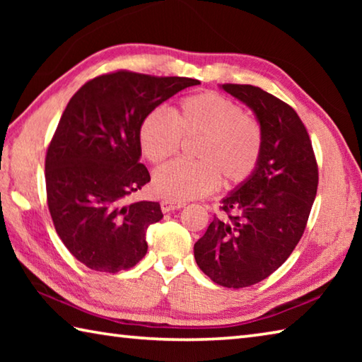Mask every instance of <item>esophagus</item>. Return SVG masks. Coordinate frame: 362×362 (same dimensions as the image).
Here are the masks:
<instances>
[{"instance_id":"34e87169","label":"esophagus","mask_w":362,"mask_h":362,"mask_svg":"<svg viewBox=\"0 0 362 362\" xmlns=\"http://www.w3.org/2000/svg\"><path fill=\"white\" fill-rule=\"evenodd\" d=\"M185 207V203L183 201H173V199H163L161 201V209L163 212H170V211H177Z\"/></svg>"}]
</instances>
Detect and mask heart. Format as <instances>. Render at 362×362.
Wrapping results in <instances>:
<instances>
[{"instance_id": "b5f03b06", "label": "heart", "mask_w": 362, "mask_h": 362, "mask_svg": "<svg viewBox=\"0 0 362 362\" xmlns=\"http://www.w3.org/2000/svg\"><path fill=\"white\" fill-rule=\"evenodd\" d=\"M182 139H199L193 153L198 161H173L153 177L155 192L173 201L211 193L218 179L225 187L247 180L260 161L263 146L259 121L216 93L187 97L173 110V116L151 110L139 126L140 150L153 164L174 156Z\"/></svg>"}]
</instances>
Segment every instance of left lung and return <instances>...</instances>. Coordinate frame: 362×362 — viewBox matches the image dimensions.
I'll return each instance as SVG.
<instances>
[{
    "mask_svg": "<svg viewBox=\"0 0 362 362\" xmlns=\"http://www.w3.org/2000/svg\"><path fill=\"white\" fill-rule=\"evenodd\" d=\"M252 110L263 146L254 174L222 199L194 244V259L214 283L241 289L260 283L289 259L316 198L317 164L296 110L250 84H222Z\"/></svg>",
    "mask_w": 362,
    "mask_h": 362,
    "instance_id": "8db88e82",
    "label": "left lung"
}]
</instances>
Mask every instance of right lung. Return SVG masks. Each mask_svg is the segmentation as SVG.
Segmentation results:
<instances>
[{
	"mask_svg": "<svg viewBox=\"0 0 362 362\" xmlns=\"http://www.w3.org/2000/svg\"><path fill=\"white\" fill-rule=\"evenodd\" d=\"M198 79L115 71L71 97L46 155L47 206L76 260L94 272L132 268L148 249L146 230L163 218L153 201L127 203L150 174L142 163L144 116Z\"/></svg>",
	"mask_w": 362,
	"mask_h": 362,
	"instance_id": "obj_1",
	"label": "right lung"
}]
</instances>
